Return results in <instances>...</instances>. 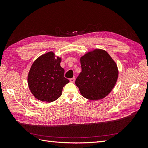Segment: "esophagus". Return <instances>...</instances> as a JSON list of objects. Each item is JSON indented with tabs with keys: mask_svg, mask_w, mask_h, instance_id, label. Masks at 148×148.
Segmentation results:
<instances>
[{
	"mask_svg": "<svg viewBox=\"0 0 148 148\" xmlns=\"http://www.w3.org/2000/svg\"><path fill=\"white\" fill-rule=\"evenodd\" d=\"M70 81L71 83H75V78L73 77V78H71L70 79Z\"/></svg>",
	"mask_w": 148,
	"mask_h": 148,
	"instance_id": "34e87169",
	"label": "esophagus"
}]
</instances>
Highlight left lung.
I'll use <instances>...</instances> for the list:
<instances>
[{
  "label": "left lung",
  "instance_id": "1",
  "mask_svg": "<svg viewBox=\"0 0 148 148\" xmlns=\"http://www.w3.org/2000/svg\"><path fill=\"white\" fill-rule=\"evenodd\" d=\"M82 72L75 84L81 95L88 99L104 98L112 90L119 76L117 65L110 55L96 49L80 58Z\"/></svg>",
  "mask_w": 148,
  "mask_h": 148
}]
</instances>
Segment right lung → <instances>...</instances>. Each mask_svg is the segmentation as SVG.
Masks as SVG:
<instances>
[{
  "label": "right lung",
  "instance_id": "right-lung-1",
  "mask_svg": "<svg viewBox=\"0 0 148 148\" xmlns=\"http://www.w3.org/2000/svg\"><path fill=\"white\" fill-rule=\"evenodd\" d=\"M60 62L61 58L51 51L39 56L31 65L28 83L37 99L51 102L62 95V89L69 80L64 77L65 70Z\"/></svg>",
  "mask_w": 148,
  "mask_h": 148
}]
</instances>
